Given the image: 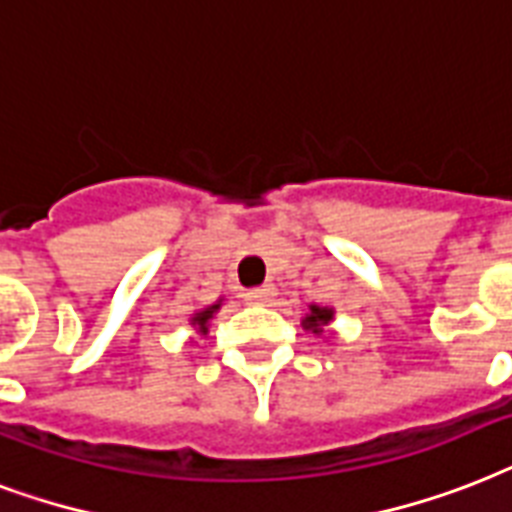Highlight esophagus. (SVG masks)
<instances>
[{"label":"esophagus","instance_id":"obj_1","mask_svg":"<svg viewBox=\"0 0 512 512\" xmlns=\"http://www.w3.org/2000/svg\"><path fill=\"white\" fill-rule=\"evenodd\" d=\"M272 296H275V288H272V285H259V288H251V291L243 293V299L248 301V304H267Z\"/></svg>","mask_w":512,"mask_h":512}]
</instances>
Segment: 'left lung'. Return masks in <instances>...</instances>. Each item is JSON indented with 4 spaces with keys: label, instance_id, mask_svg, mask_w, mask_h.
<instances>
[{
    "label": "left lung",
    "instance_id": "1",
    "mask_svg": "<svg viewBox=\"0 0 512 512\" xmlns=\"http://www.w3.org/2000/svg\"><path fill=\"white\" fill-rule=\"evenodd\" d=\"M331 318H334V312L326 310V307H315V304H312L310 315L304 318V326L312 328V334H323V326L331 323Z\"/></svg>",
    "mask_w": 512,
    "mask_h": 512
}]
</instances>
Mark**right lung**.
I'll return each instance as SVG.
<instances>
[{"label":"right lung","mask_w":512,"mask_h":512,"mask_svg":"<svg viewBox=\"0 0 512 512\" xmlns=\"http://www.w3.org/2000/svg\"><path fill=\"white\" fill-rule=\"evenodd\" d=\"M216 310H219V304H213V307H208V310L197 312V315H194V318H192V323H194V326H200L202 334L208 331V328H205V326H208V320L213 318V312H216Z\"/></svg>","instance_id":"add662e5"}]
</instances>
